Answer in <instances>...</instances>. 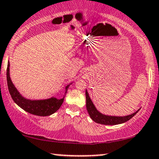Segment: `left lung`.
I'll return each instance as SVG.
<instances>
[{
	"instance_id": "left-lung-1",
	"label": "left lung",
	"mask_w": 159,
	"mask_h": 159,
	"mask_svg": "<svg viewBox=\"0 0 159 159\" xmlns=\"http://www.w3.org/2000/svg\"><path fill=\"white\" fill-rule=\"evenodd\" d=\"M86 109H87L88 113L89 114V116L94 122H97V123L106 125H114L122 124L124 122H127L130 119H131L137 112L139 111L138 109L137 111L134 113L129 114L127 116H111V115H106V114H102L95 107L93 102L92 101L91 98H90L89 93H88L87 90L86 89Z\"/></svg>"
}]
</instances>
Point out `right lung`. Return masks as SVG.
<instances>
[{
	"label": "right lung",
	"mask_w": 159,
	"mask_h": 159,
	"mask_svg": "<svg viewBox=\"0 0 159 159\" xmlns=\"http://www.w3.org/2000/svg\"><path fill=\"white\" fill-rule=\"evenodd\" d=\"M9 67L10 63L9 61H8L7 70L8 89H9L11 98H12L15 103L18 106H20L21 108H23L24 111L29 112L30 114L41 116H50L53 113H55L57 110H59V108L61 107V104L63 103L64 99H65V94L67 93L68 88H69L70 84L73 83L67 84L65 86V95L61 99H58L56 97H51L50 98H47V99L42 100L29 99V98L23 97L17 89L15 85H14V84L11 80V78H10Z\"/></svg>",
	"instance_id": "add662e5"
}]
</instances>
